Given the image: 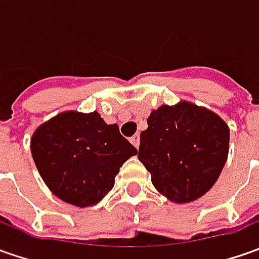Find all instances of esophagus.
I'll use <instances>...</instances> for the list:
<instances>
[{"mask_svg":"<svg viewBox=\"0 0 259 259\" xmlns=\"http://www.w3.org/2000/svg\"><path fill=\"white\" fill-rule=\"evenodd\" d=\"M130 141H131V144L134 145L135 148H138V147H140V135L135 134L134 137H131V138H130Z\"/></svg>","mask_w":259,"mask_h":259,"instance_id":"34e87169","label":"esophagus"}]
</instances>
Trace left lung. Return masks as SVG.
<instances>
[{
    "label": "left lung",
    "mask_w": 259,
    "mask_h": 259,
    "mask_svg": "<svg viewBox=\"0 0 259 259\" xmlns=\"http://www.w3.org/2000/svg\"><path fill=\"white\" fill-rule=\"evenodd\" d=\"M140 135L138 160L174 203H189L216 183L229 151V126L212 111L180 101L161 105Z\"/></svg>",
    "instance_id": "left-lung-1"
}]
</instances>
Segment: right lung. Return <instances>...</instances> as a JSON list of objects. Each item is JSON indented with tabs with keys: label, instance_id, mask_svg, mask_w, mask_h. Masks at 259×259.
Instances as JSON below:
<instances>
[{
	"label": "right lung",
	"instance_id": "add662e5",
	"mask_svg": "<svg viewBox=\"0 0 259 259\" xmlns=\"http://www.w3.org/2000/svg\"><path fill=\"white\" fill-rule=\"evenodd\" d=\"M30 147L47 187L77 207L98 203L114 187L119 167L138 153L96 111L56 115L35 130Z\"/></svg>",
	"mask_w": 259,
	"mask_h": 259
}]
</instances>
